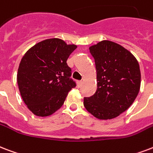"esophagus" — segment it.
Instances as JSON below:
<instances>
[{"mask_svg":"<svg viewBox=\"0 0 153 153\" xmlns=\"http://www.w3.org/2000/svg\"><path fill=\"white\" fill-rule=\"evenodd\" d=\"M82 82L81 80H79V81H77V87H80L82 86Z\"/></svg>","mask_w":153,"mask_h":153,"instance_id":"1","label":"esophagus"}]
</instances>
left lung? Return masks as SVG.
Returning <instances> with one entry per match:
<instances>
[{
	"label": "left lung",
	"mask_w": 153,
	"mask_h": 153,
	"mask_svg": "<svg viewBox=\"0 0 153 153\" xmlns=\"http://www.w3.org/2000/svg\"><path fill=\"white\" fill-rule=\"evenodd\" d=\"M90 52L95 59L97 90L91 97H84V107L100 120L115 118L125 111L138 95V62L123 46L110 41L92 45Z\"/></svg>",
	"instance_id": "8db88e82"
}]
</instances>
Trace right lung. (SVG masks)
<instances>
[{"label":"right lung","mask_w":153,"mask_h":153,"mask_svg":"<svg viewBox=\"0 0 153 153\" xmlns=\"http://www.w3.org/2000/svg\"><path fill=\"white\" fill-rule=\"evenodd\" d=\"M58 38L33 45L23 56L17 72L22 100L38 116H48L61 108L68 92L76 87L66 61L76 49Z\"/></svg>","instance_id":"1"}]
</instances>
